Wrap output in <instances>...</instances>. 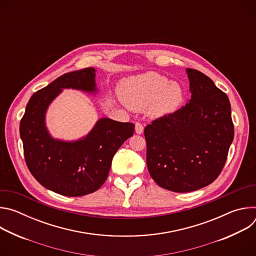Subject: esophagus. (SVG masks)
<instances>
[{"mask_svg":"<svg viewBox=\"0 0 256 256\" xmlns=\"http://www.w3.org/2000/svg\"><path fill=\"white\" fill-rule=\"evenodd\" d=\"M134 130H136V134H142V132H144V126H142V124H140V122H136Z\"/></svg>","mask_w":256,"mask_h":256,"instance_id":"obj_1","label":"esophagus"}]
</instances>
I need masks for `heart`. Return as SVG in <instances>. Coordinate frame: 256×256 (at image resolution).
<instances>
[{"mask_svg":"<svg viewBox=\"0 0 256 256\" xmlns=\"http://www.w3.org/2000/svg\"><path fill=\"white\" fill-rule=\"evenodd\" d=\"M184 89L158 72H150L128 80L122 90V100L134 112L147 110L153 118L174 114L184 102Z\"/></svg>","mask_w":256,"mask_h":256,"instance_id":"b5f03b06","label":"heart"}]
</instances>
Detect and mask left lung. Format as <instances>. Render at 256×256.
I'll list each match as a JSON object with an SVG mask.
<instances>
[{"label": "left lung", "instance_id": "obj_1", "mask_svg": "<svg viewBox=\"0 0 256 256\" xmlns=\"http://www.w3.org/2000/svg\"><path fill=\"white\" fill-rule=\"evenodd\" d=\"M192 97L174 114L146 126L147 166L174 192L202 188L221 173L234 138L228 96L202 72L186 68Z\"/></svg>", "mask_w": 256, "mask_h": 256}]
</instances>
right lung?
I'll return each mask as SVG.
<instances>
[{"label": "right lung", "instance_id": "1", "mask_svg": "<svg viewBox=\"0 0 256 256\" xmlns=\"http://www.w3.org/2000/svg\"><path fill=\"white\" fill-rule=\"evenodd\" d=\"M96 70L87 68L66 72L35 92L29 99L20 122L27 167L46 188L66 196H82L104 184L114 154L134 134V124L103 118L88 134L77 140L54 138L46 116L50 103L64 89L97 94Z\"/></svg>", "mask_w": 256, "mask_h": 256}]
</instances>
